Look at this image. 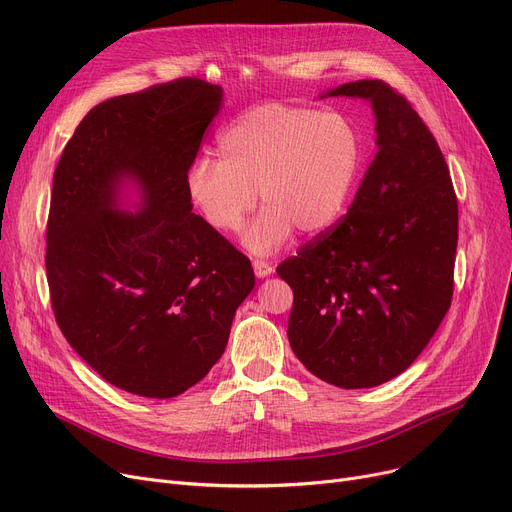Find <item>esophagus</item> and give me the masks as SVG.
<instances>
[{
  "mask_svg": "<svg viewBox=\"0 0 512 512\" xmlns=\"http://www.w3.org/2000/svg\"><path fill=\"white\" fill-rule=\"evenodd\" d=\"M253 270H255L257 278H265L274 272V267L270 261H265V259H253Z\"/></svg>",
  "mask_w": 512,
  "mask_h": 512,
  "instance_id": "34e87169",
  "label": "esophagus"
}]
</instances>
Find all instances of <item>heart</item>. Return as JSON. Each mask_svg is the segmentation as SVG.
<instances>
[{"mask_svg":"<svg viewBox=\"0 0 512 512\" xmlns=\"http://www.w3.org/2000/svg\"><path fill=\"white\" fill-rule=\"evenodd\" d=\"M220 155H201L186 172V193L220 234L242 228L259 199L263 211L242 242L257 255L284 247L294 228L317 234L344 211L361 174L357 126L338 112L265 103L220 134Z\"/></svg>","mask_w":512,"mask_h":512,"instance_id":"heart-1","label":"heart"}]
</instances>
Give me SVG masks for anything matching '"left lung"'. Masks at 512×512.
Masks as SVG:
<instances>
[{
    "instance_id": "1",
    "label": "left lung",
    "mask_w": 512,
    "mask_h": 512,
    "mask_svg": "<svg viewBox=\"0 0 512 512\" xmlns=\"http://www.w3.org/2000/svg\"><path fill=\"white\" fill-rule=\"evenodd\" d=\"M378 147L344 218L278 265L292 288L288 342L319 380L380 386L427 346L452 303L459 203L438 141L407 97L363 78Z\"/></svg>"
}]
</instances>
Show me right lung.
<instances>
[{
  "label": "right lung",
  "mask_w": 512,
  "mask_h": 512,
  "mask_svg": "<svg viewBox=\"0 0 512 512\" xmlns=\"http://www.w3.org/2000/svg\"><path fill=\"white\" fill-rule=\"evenodd\" d=\"M222 89L195 76L107 99L83 118L53 174L45 270L74 351L120 390L182 394L222 357L255 286L249 257L193 213L186 172L220 112ZM148 205L112 212L120 177Z\"/></svg>",
  "instance_id": "right-lung-1"
}]
</instances>
